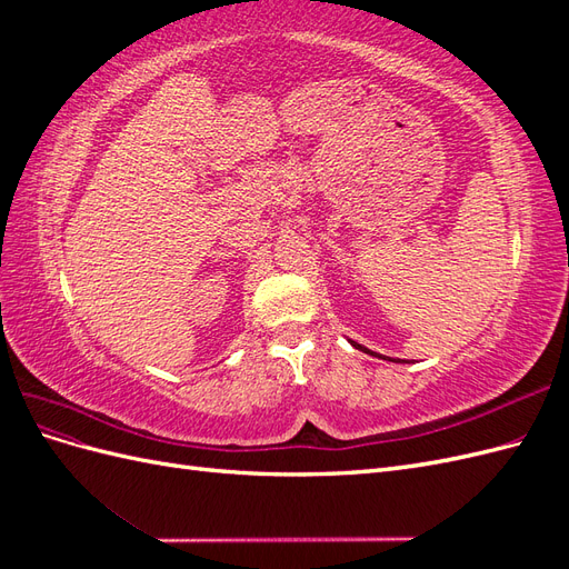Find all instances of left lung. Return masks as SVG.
Here are the masks:
<instances>
[{"mask_svg":"<svg viewBox=\"0 0 569 569\" xmlns=\"http://www.w3.org/2000/svg\"><path fill=\"white\" fill-rule=\"evenodd\" d=\"M351 347H356V349H360V351H366V353H372L370 349H366V347H360V343H356V341H351ZM372 356H377V358H382L380 353H372Z\"/></svg>","mask_w":569,"mask_h":569,"instance_id":"1","label":"left lung"}]
</instances>
